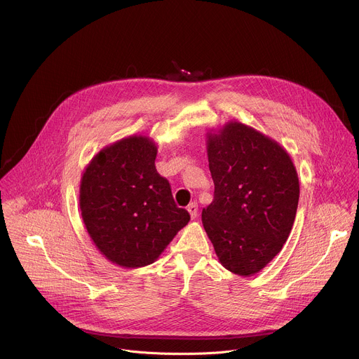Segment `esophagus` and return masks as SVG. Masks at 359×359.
Here are the masks:
<instances>
[{
    "mask_svg": "<svg viewBox=\"0 0 359 359\" xmlns=\"http://www.w3.org/2000/svg\"><path fill=\"white\" fill-rule=\"evenodd\" d=\"M187 212H189V215H190L191 219H196V217H197V215H198V208H197V203H196V201H193V203L189 204V206H187Z\"/></svg>",
    "mask_w": 359,
    "mask_h": 359,
    "instance_id": "esophagus-1",
    "label": "esophagus"
}]
</instances>
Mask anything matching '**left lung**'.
I'll list each match as a JSON object with an SVG mask.
<instances>
[{"mask_svg":"<svg viewBox=\"0 0 359 359\" xmlns=\"http://www.w3.org/2000/svg\"><path fill=\"white\" fill-rule=\"evenodd\" d=\"M215 198L201 212L224 269L248 277L281 251L294 224L299 183L288 153L240 122L208 133Z\"/></svg>","mask_w":359,"mask_h":359,"instance_id":"1","label":"left lung"}]
</instances>
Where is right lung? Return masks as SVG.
Here are the masks:
<instances>
[{
  "label": "right lung",
  "instance_id": "obj_1",
  "mask_svg": "<svg viewBox=\"0 0 359 359\" xmlns=\"http://www.w3.org/2000/svg\"><path fill=\"white\" fill-rule=\"evenodd\" d=\"M156 155L151 139L129 136L102 149L81 179L85 227L96 248L125 269L151 264L190 220L158 173Z\"/></svg>",
  "mask_w": 359,
  "mask_h": 359
}]
</instances>
